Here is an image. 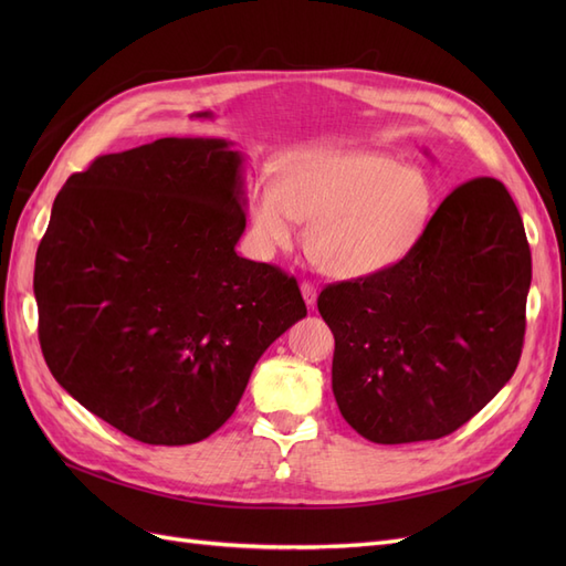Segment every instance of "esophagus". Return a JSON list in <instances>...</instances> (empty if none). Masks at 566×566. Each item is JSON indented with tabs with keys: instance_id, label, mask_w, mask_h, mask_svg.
<instances>
[{
	"instance_id": "34e87169",
	"label": "esophagus",
	"mask_w": 566,
	"mask_h": 566,
	"mask_svg": "<svg viewBox=\"0 0 566 566\" xmlns=\"http://www.w3.org/2000/svg\"><path fill=\"white\" fill-rule=\"evenodd\" d=\"M300 290H302V297H304V304L310 306V310H314L316 306V297H318V293H316V287L312 285V283H302L300 285Z\"/></svg>"
}]
</instances>
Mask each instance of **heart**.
I'll return each instance as SVG.
<instances>
[{
    "label": "heart",
    "instance_id": "b5f03b06",
    "mask_svg": "<svg viewBox=\"0 0 566 566\" xmlns=\"http://www.w3.org/2000/svg\"><path fill=\"white\" fill-rule=\"evenodd\" d=\"M434 191L418 167L373 150H302L281 160L276 184L250 191L254 241L262 250L293 243L306 227V252L335 279H368L413 250Z\"/></svg>",
    "mask_w": 566,
    "mask_h": 566
}]
</instances>
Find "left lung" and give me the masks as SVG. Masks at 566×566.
<instances>
[{
    "mask_svg": "<svg viewBox=\"0 0 566 566\" xmlns=\"http://www.w3.org/2000/svg\"><path fill=\"white\" fill-rule=\"evenodd\" d=\"M528 285L531 252L505 186H458L399 264L321 293L342 418L375 443L455 432L520 364Z\"/></svg>",
    "mask_w": 566,
    "mask_h": 566,
    "instance_id": "1",
    "label": "left lung"
}]
</instances>
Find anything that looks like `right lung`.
Returning a JSON list of instances; mask_svg holds the SVG:
<instances>
[{
  "mask_svg": "<svg viewBox=\"0 0 566 566\" xmlns=\"http://www.w3.org/2000/svg\"><path fill=\"white\" fill-rule=\"evenodd\" d=\"M243 153L167 136L65 181L35 260L40 345L56 382L127 437L217 432L254 364L306 316L295 279L235 252Z\"/></svg>",
  "mask_w": 566,
  "mask_h": 566,
  "instance_id": "right-lung-1",
  "label": "right lung"
}]
</instances>
